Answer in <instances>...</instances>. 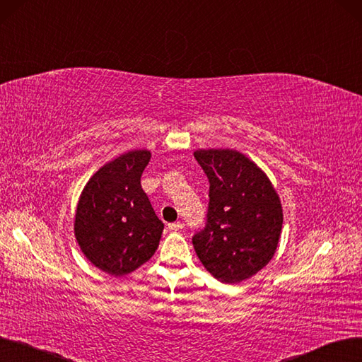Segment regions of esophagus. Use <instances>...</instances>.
I'll use <instances>...</instances> for the list:
<instances>
[{
    "instance_id": "1",
    "label": "esophagus",
    "mask_w": 362,
    "mask_h": 362,
    "mask_svg": "<svg viewBox=\"0 0 362 362\" xmlns=\"http://www.w3.org/2000/svg\"><path fill=\"white\" fill-rule=\"evenodd\" d=\"M182 227H184V224H182V223H180V221L168 224V228H169L170 231H180V230H182Z\"/></svg>"
}]
</instances>
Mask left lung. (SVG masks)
Listing matches in <instances>:
<instances>
[{
  "instance_id": "left-lung-1",
  "label": "left lung",
  "mask_w": 362,
  "mask_h": 362,
  "mask_svg": "<svg viewBox=\"0 0 362 362\" xmlns=\"http://www.w3.org/2000/svg\"><path fill=\"white\" fill-rule=\"evenodd\" d=\"M194 157L209 180L206 226L193 236L196 254L215 279L242 282L276 252L281 199L266 172L236 150H196Z\"/></svg>"
}]
</instances>
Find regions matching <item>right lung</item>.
Returning <instances> with one entry per match:
<instances>
[{"label": "right lung", "instance_id": "obj_1", "mask_svg": "<svg viewBox=\"0 0 362 362\" xmlns=\"http://www.w3.org/2000/svg\"><path fill=\"white\" fill-rule=\"evenodd\" d=\"M148 150H134L99 168L80 194L74 235L89 262L112 276L136 270L156 252L163 223L141 187Z\"/></svg>", "mask_w": 362, "mask_h": 362}]
</instances>
